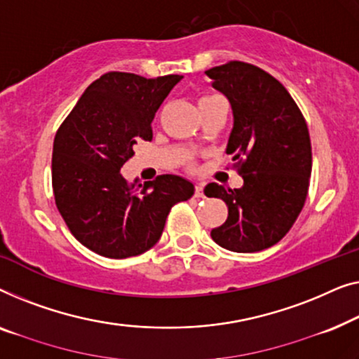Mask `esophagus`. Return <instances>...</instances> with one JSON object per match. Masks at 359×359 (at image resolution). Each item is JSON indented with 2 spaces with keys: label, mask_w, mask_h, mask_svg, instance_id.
<instances>
[{
  "label": "esophagus",
  "mask_w": 359,
  "mask_h": 359,
  "mask_svg": "<svg viewBox=\"0 0 359 359\" xmlns=\"http://www.w3.org/2000/svg\"><path fill=\"white\" fill-rule=\"evenodd\" d=\"M195 196H196V198H203V185H201V184H198V185H196L195 187Z\"/></svg>",
  "instance_id": "1"
}]
</instances>
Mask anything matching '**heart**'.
I'll list each match as a JSON object with an SVG mask.
<instances>
[{
    "label": "heart",
    "mask_w": 359,
    "mask_h": 359,
    "mask_svg": "<svg viewBox=\"0 0 359 359\" xmlns=\"http://www.w3.org/2000/svg\"><path fill=\"white\" fill-rule=\"evenodd\" d=\"M205 99H210V97H203V99H201V100H205Z\"/></svg>",
    "instance_id": "1"
}]
</instances>
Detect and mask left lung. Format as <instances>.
Instances as JSON below:
<instances>
[{"instance_id": "obj_1", "label": "left lung", "mask_w": 359, "mask_h": 359, "mask_svg": "<svg viewBox=\"0 0 359 359\" xmlns=\"http://www.w3.org/2000/svg\"><path fill=\"white\" fill-rule=\"evenodd\" d=\"M231 102L234 127L226 153L234 154L241 189L208 184L206 196L228 205V219L211 231L232 252L275 245L304 206L312 170L309 130L285 86L259 67L229 62L205 72Z\"/></svg>"}]
</instances>
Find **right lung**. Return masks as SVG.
Masks as SVG:
<instances>
[{
    "instance_id": "1",
    "label": "right lung",
    "mask_w": 359,
    "mask_h": 359,
    "mask_svg": "<svg viewBox=\"0 0 359 359\" xmlns=\"http://www.w3.org/2000/svg\"><path fill=\"white\" fill-rule=\"evenodd\" d=\"M182 78L105 73L84 90L55 135V203L72 234L95 254L127 259L149 250L170 208L194 195V184L179 175L128 184L120 174L136 141L153 140L151 122Z\"/></svg>"
}]
</instances>
